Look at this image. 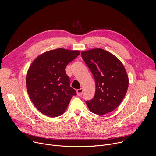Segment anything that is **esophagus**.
I'll return each instance as SVG.
<instances>
[{"mask_svg": "<svg viewBox=\"0 0 156 156\" xmlns=\"http://www.w3.org/2000/svg\"><path fill=\"white\" fill-rule=\"evenodd\" d=\"M83 88H80V89H78V90H76V93H77V95L78 96L82 95L83 94Z\"/></svg>", "mask_w": 156, "mask_h": 156, "instance_id": "esophagus-1", "label": "esophagus"}]
</instances>
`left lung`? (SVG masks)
<instances>
[{
  "instance_id": "obj_1",
  "label": "left lung",
  "mask_w": 156,
  "mask_h": 156,
  "mask_svg": "<svg viewBox=\"0 0 156 156\" xmlns=\"http://www.w3.org/2000/svg\"><path fill=\"white\" fill-rule=\"evenodd\" d=\"M96 82L94 98L86 101L91 112L102 115L114 110L126 95L129 80L122 62L101 48L81 53Z\"/></svg>"
}]
</instances>
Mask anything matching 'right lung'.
Listing matches in <instances>:
<instances>
[{"mask_svg":"<svg viewBox=\"0 0 156 156\" xmlns=\"http://www.w3.org/2000/svg\"><path fill=\"white\" fill-rule=\"evenodd\" d=\"M79 51L63 48L44 52L31 64L26 76L29 96L40 112L50 117L62 115L76 91L70 86L65 67Z\"/></svg>","mask_w":156,"mask_h":156,"instance_id":"obj_1","label":"right lung"}]
</instances>
